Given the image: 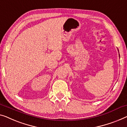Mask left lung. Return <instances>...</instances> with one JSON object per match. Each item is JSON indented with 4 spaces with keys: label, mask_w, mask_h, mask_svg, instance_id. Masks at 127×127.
<instances>
[{
    "label": "left lung",
    "mask_w": 127,
    "mask_h": 127,
    "mask_svg": "<svg viewBox=\"0 0 127 127\" xmlns=\"http://www.w3.org/2000/svg\"><path fill=\"white\" fill-rule=\"evenodd\" d=\"M118 51H119V50H118ZM119 56H120V55H119Z\"/></svg>",
    "instance_id": "left-lung-1"
}]
</instances>
